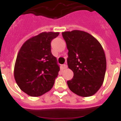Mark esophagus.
Masks as SVG:
<instances>
[{
  "label": "esophagus",
  "instance_id": "34e87169",
  "mask_svg": "<svg viewBox=\"0 0 121 121\" xmlns=\"http://www.w3.org/2000/svg\"><path fill=\"white\" fill-rule=\"evenodd\" d=\"M67 67H68V66H67V64H64L63 65V68L64 69H66V68H67Z\"/></svg>",
  "mask_w": 121,
  "mask_h": 121
}]
</instances>
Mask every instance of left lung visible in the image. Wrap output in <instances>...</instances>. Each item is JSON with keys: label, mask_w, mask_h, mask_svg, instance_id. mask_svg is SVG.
Masks as SVG:
<instances>
[{"label": "left lung", "mask_w": 121, "mask_h": 121, "mask_svg": "<svg viewBox=\"0 0 121 121\" xmlns=\"http://www.w3.org/2000/svg\"><path fill=\"white\" fill-rule=\"evenodd\" d=\"M68 50L67 64L73 71L67 81L70 90L78 96L95 95L102 86L106 71V58L102 45L96 38L80 30L62 33Z\"/></svg>", "instance_id": "1"}]
</instances>
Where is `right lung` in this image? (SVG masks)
<instances>
[{
  "instance_id": "add662e5",
  "label": "right lung",
  "mask_w": 121,
  "mask_h": 121,
  "mask_svg": "<svg viewBox=\"0 0 121 121\" xmlns=\"http://www.w3.org/2000/svg\"><path fill=\"white\" fill-rule=\"evenodd\" d=\"M59 33L43 32L26 40L15 63L14 75L19 87L30 96H40L52 88L60 70L51 51V42Z\"/></svg>"
}]
</instances>
